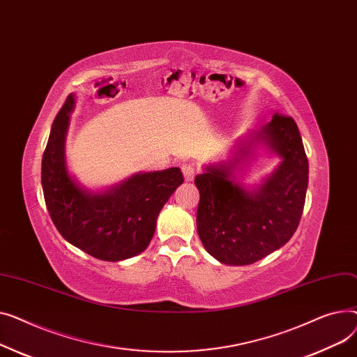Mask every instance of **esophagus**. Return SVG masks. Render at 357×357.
<instances>
[{
	"mask_svg": "<svg viewBox=\"0 0 357 357\" xmlns=\"http://www.w3.org/2000/svg\"><path fill=\"white\" fill-rule=\"evenodd\" d=\"M181 172H183V176H184V180H185V181H193V180H195V176H196L195 165H192V164H184V165L181 167Z\"/></svg>",
	"mask_w": 357,
	"mask_h": 357,
	"instance_id": "34e87169",
	"label": "esophagus"
}]
</instances>
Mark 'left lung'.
<instances>
[{
  "mask_svg": "<svg viewBox=\"0 0 357 357\" xmlns=\"http://www.w3.org/2000/svg\"><path fill=\"white\" fill-rule=\"evenodd\" d=\"M259 144L280 157L263 183L246 189L236 173ZM197 174V234L204 249L226 265L254 264L284 246L298 227L308 185V160L296 121L275 114L241 138L226 161Z\"/></svg>",
  "mask_w": 357,
  "mask_h": 357,
  "instance_id": "left-lung-1",
  "label": "left lung"
}]
</instances>
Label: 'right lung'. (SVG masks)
<instances>
[{"label":"right lung","mask_w":357,"mask_h":357,"mask_svg":"<svg viewBox=\"0 0 357 357\" xmlns=\"http://www.w3.org/2000/svg\"><path fill=\"white\" fill-rule=\"evenodd\" d=\"M70 93L52 125L41 160V185L50 218L69 243L93 258L118 262L146 249L162 206L183 183L178 167L135 173L105 190L83 187L66 162V135L75 108Z\"/></svg>","instance_id":"right-lung-1"}]
</instances>
